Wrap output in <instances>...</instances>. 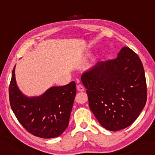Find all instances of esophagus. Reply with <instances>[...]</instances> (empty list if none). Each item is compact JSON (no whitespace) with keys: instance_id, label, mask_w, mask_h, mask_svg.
I'll use <instances>...</instances> for the list:
<instances>
[{"instance_id":"1","label":"esophagus","mask_w":155,"mask_h":155,"mask_svg":"<svg viewBox=\"0 0 155 155\" xmlns=\"http://www.w3.org/2000/svg\"><path fill=\"white\" fill-rule=\"evenodd\" d=\"M76 90L79 92H84L85 90V89L81 84H78L77 86H76Z\"/></svg>"}]
</instances>
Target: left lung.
<instances>
[{
  "mask_svg": "<svg viewBox=\"0 0 155 155\" xmlns=\"http://www.w3.org/2000/svg\"><path fill=\"white\" fill-rule=\"evenodd\" d=\"M81 80L90 110L106 130L126 128L144 108V69L139 57L129 47H122L116 59L98 62L84 73Z\"/></svg>",
  "mask_w": 155,
  "mask_h": 155,
  "instance_id": "left-lung-1",
  "label": "left lung"
}]
</instances>
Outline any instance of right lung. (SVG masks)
I'll list each match as a JSON object with an SVG mask.
<instances>
[{
  "instance_id": "right-lung-1",
  "label": "right lung",
  "mask_w": 155,
  "mask_h": 155,
  "mask_svg": "<svg viewBox=\"0 0 155 155\" xmlns=\"http://www.w3.org/2000/svg\"><path fill=\"white\" fill-rule=\"evenodd\" d=\"M8 92L14 114L24 128L33 136L55 138L68 126L76 92L74 81L65 86L51 87L40 96L28 97L17 87L15 66Z\"/></svg>"
}]
</instances>
